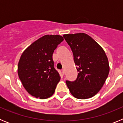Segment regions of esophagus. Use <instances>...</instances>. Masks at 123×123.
Listing matches in <instances>:
<instances>
[{
    "instance_id": "34e87169",
    "label": "esophagus",
    "mask_w": 123,
    "mask_h": 123,
    "mask_svg": "<svg viewBox=\"0 0 123 123\" xmlns=\"http://www.w3.org/2000/svg\"><path fill=\"white\" fill-rule=\"evenodd\" d=\"M65 70L64 69H62V74H65Z\"/></svg>"
}]
</instances>
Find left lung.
<instances>
[{
  "mask_svg": "<svg viewBox=\"0 0 123 123\" xmlns=\"http://www.w3.org/2000/svg\"><path fill=\"white\" fill-rule=\"evenodd\" d=\"M63 37L71 47L78 73L74 81H66L67 86L75 98H91L99 92L109 74L105 51L85 33L64 34Z\"/></svg>",
  "mask_w": 123,
  "mask_h": 123,
  "instance_id": "left-lung-1",
  "label": "left lung"
}]
</instances>
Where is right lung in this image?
I'll return each instance as SVG.
<instances>
[{"label": "right lung", "instance_id": "right-lung-1", "mask_svg": "<svg viewBox=\"0 0 123 123\" xmlns=\"http://www.w3.org/2000/svg\"><path fill=\"white\" fill-rule=\"evenodd\" d=\"M63 41L59 35L44 36L23 52L18 62V76L32 96L45 99L54 94L60 76L54 68L52 55Z\"/></svg>", "mask_w": 123, "mask_h": 123}]
</instances>
